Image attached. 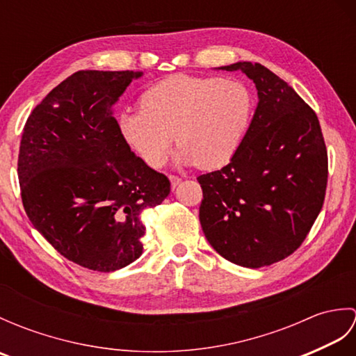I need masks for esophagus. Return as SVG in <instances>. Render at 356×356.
I'll return each mask as SVG.
<instances>
[{"label": "esophagus", "mask_w": 356, "mask_h": 356, "mask_svg": "<svg viewBox=\"0 0 356 356\" xmlns=\"http://www.w3.org/2000/svg\"><path fill=\"white\" fill-rule=\"evenodd\" d=\"M170 182H171V188L174 190V188L182 182V179H180L179 176H174V174H170Z\"/></svg>", "instance_id": "34e87169"}]
</instances>
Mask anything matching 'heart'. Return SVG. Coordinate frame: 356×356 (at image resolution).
I'll use <instances>...</instances> for the list:
<instances>
[{
	"instance_id": "1",
	"label": "heart",
	"mask_w": 356,
	"mask_h": 356,
	"mask_svg": "<svg viewBox=\"0 0 356 356\" xmlns=\"http://www.w3.org/2000/svg\"><path fill=\"white\" fill-rule=\"evenodd\" d=\"M254 110L255 97L245 82L174 74L142 95L140 110L120 113L116 127L151 168L165 163L176 138L179 163L217 170L237 154Z\"/></svg>"
}]
</instances>
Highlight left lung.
Instances as JSON below:
<instances>
[{
  "label": "left lung",
  "instance_id": "left-lung-1",
  "mask_svg": "<svg viewBox=\"0 0 356 356\" xmlns=\"http://www.w3.org/2000/svg\"><path fill=\"white\" fill-rule=\"evenodd\" d=\"M254 81L259 104L237 154L197 177L199 218L209 245L243 268H261L297 251L323 208L327 151L315 111L266 67H220Z\"/></svg>",
  "mask_w": 356,
  "mask_h": 356
}]
</instances>
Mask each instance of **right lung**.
I'll list each match as a JSON object with an SVG mask.
<instances>
[{"instance_id":"add662e5","label":"right lung","mask_w":356,"mask_h":356,"mask_svg":"<svg viewBox=\"0 0 356 356\" xmlns=\"http://www.w3.org/2000/svg\"><path fill=\"white\" fill-rule=\"evenodd\" d=\"M142 72L79 70L33 108L22 131L18 179L29 220L67 260L113 272L138 260L142 213L170 180L120 138L113 107Z\"/></svg>"}]
</instances>
